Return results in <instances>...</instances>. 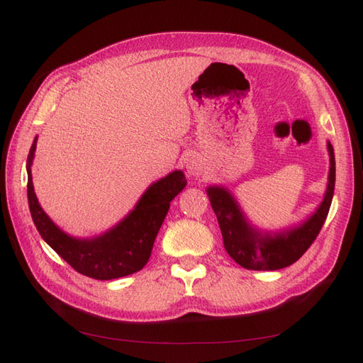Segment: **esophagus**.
Listing matches in <instances>:
<instances>
[{"label":"esophagus","instance_id":"1","mask_svg":"<svg viewBox=\"0 0 363 363\" xmlns=\"http://www.w3.org/2000/svg\"><path fill=\"white\" fill-rule=\"evenodd\" d=\"M203 168H204V164H203L201 157H198L194 154V156H190L187 159V172H189V174H194V176L201 174Z\"/></svg>","mask_w":363,"mask_h":363}]
</instances>
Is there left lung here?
<instances>
[{
  "instance_id": "8db88e82",
  "label": "left lung",
  "mask_w": 363,
  "mask_h": 363,
  "mask_svg": "<svg viewBox=\"0 0 363 363\" xmlns=\"http://www.w3.org/2000/svg\"><path fill=\"white\" fill-rule=\"evenodd\" d=\"M328 151L330 156L329 182L321 206L304 225L281 234H260L254 230L246 223L235 199L228 190L221 187L207 189L211 206L218 218L225 250L238 265L246 269H260V272L281 269L295 264L311 248L325 225L334 196L335 157L330 143H328Z\"/></svg>"
}]
</instances>
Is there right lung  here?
<instances>
[{
	"label": "right lung",
	"instance_id": "1",
	"mask_svg": "<svg viewBox=\"0 0 363 363\" xmlns=\"http://www.w3.org/2000/svg\"><path fill=\"white\" fill-rule=\"evenodd\" d=\"M35 145L37 140L30 146L28 156V203L30 217L43 240L76 272L94 279L111 281L140 272L151 256L169 203L187 186L184 173L173 172L152 184L135 209L109 233L91 240H78L54 225L37 201L30 174Z\"/></svg>",
	"mask_w": 363,
	"mask_h": 363
}]
</instances>
